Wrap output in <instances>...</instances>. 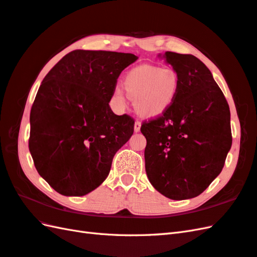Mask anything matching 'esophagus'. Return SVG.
<instances>
[{
	"instance_id": "34e87169",
	"label": "esophagus",
	"mask_w": 257,
	"mask_h": 257,
	"mask_svg": "<svg viewBox=\"0 0 257 257\" xmlns=\"http://www.w3.org/2000/svg\"><path fill=\"white\" fill-rule=\"evenodd\" d=\"M140 128H141V122H140L139 120H136V122H135V127H134V129H135V133H139V131H140Z\"/></svg>"
}]
</instances>
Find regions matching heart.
I'll return each mask as SVG.
<instances>
[{
    "mask_svg": "<svg viewBox=\"0 0 257 257\" xmlns=\"http://www.w3.org/2000/svg\"><path fill=\"white\" fill-rule=\"evenodd\" d=\"M178 75L173 69L154 65H140L130 70L123 85L127 95L135 100L137 114L153 118L162 115L174 100L178 91ZM114 98L126 104V94L121 88L114 91Z\"/></svg>",
    "mask_w": 257,
    "mask_h": 257,
    "instance_id": "1",
    "label": "heart"
}]
</instances>
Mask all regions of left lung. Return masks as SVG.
Instances as JSON below:
<instances>
[{"instance_id": "8db88e82", "label": "left lung", "mask_w": 257, "mask_h": 257, "mask_svg": "<svg viewBox=\"0 0 257 257\" xmlns=\"http://www.w3.org/2000/svg\"><path fill=\"white\" fill-rule=\"evenodd\" d=\"M178 91L162 116L143 122L146 172L159 193L173 200L200 195L221 173L232 145L230 109L206 65L193 55L166 51Z\"/></svg>"}]
</instances>
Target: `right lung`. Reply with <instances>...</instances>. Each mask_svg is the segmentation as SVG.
<instances>
[{"mask_svg":"<svg viewBox=\"0 0 257 257\" xmlns=\"http://www.w3.org/2000/svg\"><path fill=\"white\" fill-rule=\"evenodd\" d=\"M133 53L74 50L41 83L31 110L29 151L39 175L64 196H84L108 176L135 120L109 107Z\"/></svg>","mask_w":257,"mask_h":257,"instance_id":"right-lung-1","label":"right lung"}]
</instances>
